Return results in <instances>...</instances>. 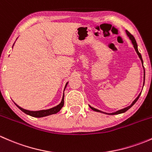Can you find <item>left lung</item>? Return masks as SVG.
Here are the masks:
<instances>
[{
	"label": "left lung",
	"mask_w": 152,
	"mask_h": 152,
	"mask_svg": "<svg viewBox=\"0 0 152 152\" xmlns=\"http://www.w3.org/2000/svg\"><path fill=\"white\" fill-rule=\"evenodd\" d=\"M126 31V34H127V35H128V36H129V39H131L133 45H134V49H135L136 52H137V54H138L139 57H140V60H141V62H142V56H141V54H140V53H139L138 50H137V42H136V40H135V39H134V37H133V35H132L131 34H130L129 32L128 31ZM144 79H145V70H144ZM144 80H145V79H144ZM140 94H141V93H140ZM140 94L139 95V96H137V98H136V99H135V100H134V102H132V104L131 105H130V106H129V107H126V108H124V109H122V110H118V111L115 112V113H109V114H108V113H106V114H108V115H118V114H121V113H125V112H126L127 110H129V109H130V108H131V107H132V106L134 105V104L136 103V102H137V101L138 100V99H139V97H140ZM90 108L92 109V110H94V111H96V112H99V113H103V112L100 111V110H96V109L93 108V107H90Z\"/></svg>",
	"instance_id": "8db88e82"
}]
</instances>
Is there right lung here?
<instances>
[{
	"label": "right lung",
	"instance_id": "add662e5",
	"mask_svg": "<svg viewBox=\"0 0 152 152\" xmlns=\"http://www.w3.org/2000/svg\"><path fill=\"white\" fill-rule=\"evenodd\" d=\"M67 85V83L65 85V87ZM17 107L23 111V113H25L26 114L28 115L32 116V117H35V118H41V117H44V116H47L49 115H52V114H56L57 113L59 110L62 109V107L64 106V95L63 97H62V100L61 102V103L59 104V105H57L56 107H53V108H50L49 110H39V111H29V110H24V109L21 108L20 107H19L18 105L16 104Z\"/></svg>",
	"mask_w": 152,
	"mask_h": 152
}]
</instances>
